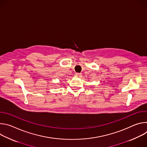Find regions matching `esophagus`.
Returning <instances> with one entry per match:
<instances>
[{"mask_svg":"<svg viewBox=\"0 0 147 147\" xmlns=\"http://www.w3.org/2000/svg\"><path fill=\"white\" fill-rule=\"evenodd\" d=\"M75 76L77 77H82V74L81 73H76L75 74Z\"/></svg>","mask_w":147,"mask_h":147,"instance_id":"34e87169","label":"esophagus"}]
</instances>
